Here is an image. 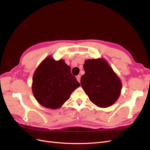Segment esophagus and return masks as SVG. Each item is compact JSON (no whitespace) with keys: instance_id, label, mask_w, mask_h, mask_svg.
<instances>
[{"instance_id":"1","label":"esophagus","mask_w":150,"mask_h":150,"mask_svg":"<svg viewBox=\"0 0 150 150\" xmlns=\"http://www.w3.org/2000/svg\"><path fill=\"white\" fill-rule=\"evenodd\" d=\"M76 79H77V80L78 81V82H79V83H80V80H81V76H80V75L77 76H76Z\"/></svg>"}]
</instances>
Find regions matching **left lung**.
<instances>
[{"label": "left lung", "mask_w": 150, "mask_h": 150, "mask_svg": "<svg viewBox=\"0 0 150 150\" xmlns=\"http://www.w3.org/2000/svg\"><path fill=\"white\" fill-rule=\"evenodd\" d=\"M81 84L89 100L99 108H108L119 98L122 83L105 59H87Z\"/></svg>", "instance_id": "obj_1"}]
</instances>
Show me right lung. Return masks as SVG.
I'll return each mask as SVG.
<instances>
[{
	"instance_id": "right-lung-1",
	"label": "right lung",
	"mask_w": 150,
	"mask_h": 150,
	"mask_svg": "<svg viewBox=\"0 0 150 150\" xmlns=\"http://www.w3.org/2000/svg\"><path fill=\"white\" fill-rule=\"evenodd\" d=\"M79 86L64 59L56 61L49 56L34 72L32 91L40 105L55 110L60 108Z\"/></svg>"
}]
</instances>
